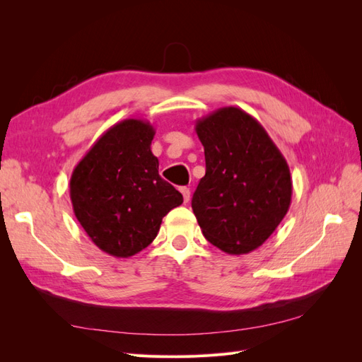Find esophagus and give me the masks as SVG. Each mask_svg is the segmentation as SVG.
Here are the masks:
<instances>
[{
  "label": "esophagus",
  "instance_id": "esophagus-1",
  "mask_svg": "<svg viewBox=\"0 0 362 362\" xmlns=\"http://www.w3.org/2000/svg\"><path fill=\"white\" fill-rule=\"evenodd\" d=\"M180 192H181L182 198H184V202L187 204V202L190 201V189H187V187H181V189H180Z\"/></svg>",
  "mask_w": 362,
  "mask_h": 362
}]
</instances>
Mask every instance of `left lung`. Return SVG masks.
<instances>
[{
    "label": "left lung",
    "instance_id": "8db88e82",
    "mask_svg": "<svg viewBox=\"0 0 362 362\" xmlns=\"http://www.w3.org/2000/svg\"><path fill=\"white\" fill-rule=\"evenodd\" d=\"M205 177L192 208L204 237L231 255L249 254L278 228L291 204V175L255 117L223 107L196 120Z\"/></svg>",
    "mask_w": 362,
    "mask_h": 362
}]
</instances>
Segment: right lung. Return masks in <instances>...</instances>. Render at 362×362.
Wrapping results in <instances>:
<instances>
[{"label":"right lung","mask_w":362,"mask_h":362,"mask_svg":"<svg viewBox=\"0 0 362 362\" xmlns=\"http://www.w3.org/2000/svg\"><path fill=\"white\" fill-rule=\"evenodd\" d=\"M146 120L125 119L95 141L76 164L71 201L76 221L105 254L128 258L152 243L163 217L182 194L158 175Z\"/></svg>","instance_id":"right-lung-1"}]
</instances>
